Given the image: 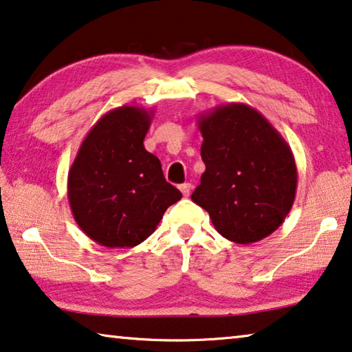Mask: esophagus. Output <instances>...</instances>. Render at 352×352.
<instances>
[{
	"label": "esophagus",
	"mask_w": 352,
	"mask_h": 352,
	"mask_svg": "<svg viewBox=\"0 0 352 352\" xmlns=\"http://www.w3.org/2000/svg\"><path fill=\"white\" fill-rule=\"evenodd\" d=\"M191 183H183V185H180V191H182V194L185 197H188L189 196V192H191Z\"/></svg>",
	"instance_id": "1"
}]
</instances>
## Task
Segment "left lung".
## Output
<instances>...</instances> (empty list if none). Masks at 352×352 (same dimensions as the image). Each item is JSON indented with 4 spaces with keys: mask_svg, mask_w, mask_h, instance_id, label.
Masks as SVG:
<instances>
[{
    "mask_svg": "<svg viewBox=\"0 0 352 352\" xmlns=\"http://www.w3.org/2000/svg\"><path fill=\"white\" fill-rule=\"evenodd\" d=\"M205 172L192 202L217 233L250 244L276 232L292 210L298 169L292 148L265 116L244 103L216 106L197 119Z\"/></svg>",
    "mask_w": 352,
    "mask_h": 352,
    "instance_id": "left-lung-1",
    "label": "left lung"
}]
</instances>
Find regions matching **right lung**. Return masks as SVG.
Returning <instances> with one entry per match:
<instances>
[{"label":"right lung","instance_id":"right-lung-1","mask_svg":"<svg viewBox=\"0 0 352 352\" xmlns=\"http://www.w3.org/2000/svg\"><path fill=\"white\" fill-rule=\"evenodd\" d=\"M155 113L125 104L87 133L67 178L72 214L104 248H135L152 235L164 211L182 199L160 160L144 147Z\"/></svg>","mask_w":352,"mask_h":352}]
</instances>
